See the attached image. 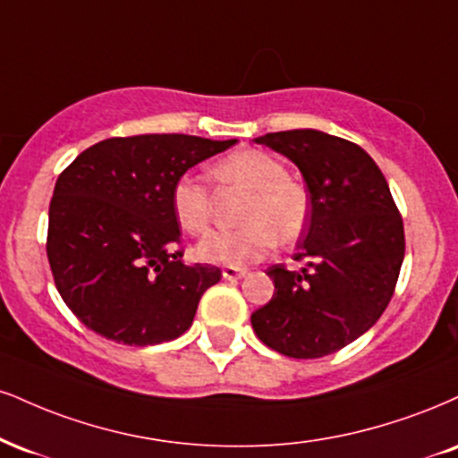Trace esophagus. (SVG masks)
<instances>
[{"mask_svg": "<svg viewBox=\"0 0 458 458\" xmlns=\"http://www.w3.org/2000/svg\"><path fill=\"white\" fill-rule=\"evenodd\" d=\"M222 275H224V279H228V282H236V279H243L247 271L245 268H236V267H224Z\"/></svg>", "mask_w": 458, "mask_h": 458, "instance_id": "obj_1", "label": "esophagus"}]
</instances>
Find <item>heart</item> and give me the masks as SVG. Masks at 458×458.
Instances as JSON below:
<instances>
[{
	"label": "heart",
	"mask_w": 458,
	"mask_h": 458,
	"mask_svg": "<svg viewBox=\"0 0 458 458\" xmlns=\"http://www.w3.org/2000/svg\"><path fill=\"white\" fill-rule=\"evenodd\" d=\"M213 174L222 183L247 190L239 215L243 225L208 233L196 247L200 260L245 267L271 250L275 236L279 243H292L305 233L311 215L310 190L285 174L277 157L260 148H243L217 162ZM170 208L181 230L205 233L211 222V191L196 176H179L170 191Z\"/></svg>",
	"instance_id": "heart-1"
}]
</instances>
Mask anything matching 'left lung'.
I'll list each match as a JSON object with an SVG mask.
<instances>
[{"mask_svg": "<svg viewBox=\"0 0 458 458\" xmlns=\"http://www.w3.org/2000/svg\"><path fill=\"white\" fill-rule=\"evenodd\" d=\"M256 142L299 166L311 215L294 253L305 267L268 268L275 294L251 313V327L284 356H328L367 333L393 299L403 219L382 170L354 142L318 130L273 131Z\"/></svg>", "mask_w": 458, "mask_h": 458, "instance_id": "1", "label": "left lung"}]
</instances>
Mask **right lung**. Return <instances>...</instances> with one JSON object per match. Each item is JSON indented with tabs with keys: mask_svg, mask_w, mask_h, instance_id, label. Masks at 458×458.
<instances>
[{
	"mask_svg": "<svg viewBox=\"0 0 458 458\" xmlns=\"http://www.w3.org/2000/svg\"><path fill=\"white\" fill-rule=\"evenodd\" d=\"M234 142L119 136L85 148L59 174L47 256L59 294L87 328L117 344L156 345L191 327L222 271L181 260L170 191L191 166Z\"/></svg>",
	"mask_w": 458,
	"mask_h": 458,
	"instance_id": "right-lung-1",
	"label": "right lung"
}]
</instances>
